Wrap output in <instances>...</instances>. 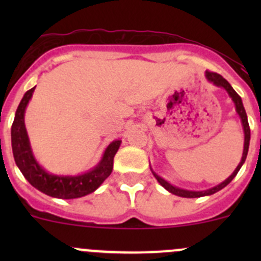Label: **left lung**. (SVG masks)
<instances>
[{
    "mask_svg": "<svg viewBox=\"0 0 261 261\" xmlns=\"http://www.w3.org/2000/svg\"><path fill=\"white\" fill-rule=\"evenodd\" d=\"M206 78H207V81L210 82V83L213 84V86L220 87V88L225 89V91L227 92L228 97H230V98L232 99L233 105H235V111H236V114L239 115V117H240L241 125H243V131H244L243 156H241V160H240V163H239L238 167H236V169L233 170L232 174H231L230 177L227 178V179H225V180L222 181V183L217 184V186L212 187V188L206 189V191H189V189H183V188H179V187L173 186V184H170L169 181H167L165 179H163L162 177H159V175H158L156 173H155L154 170H152L151 168H150V169H151V172H152V174H154V177L156 178L158 181H159L160 186L164 187V188L167 189L168 192H170V193H172V194H175V196L183 197V198H198V197L211 196V194L216 193V192H218V191H221V189H222V188H225V187L227 186V184L230 183V181L236 177V174H238V173H239V170L241 169V167H243V165H244L245 160H246L247 151H249L250 127H249V122H247L246 111H245V109H244L243 99H241V97L239 96L238 93H236L235 89H233L232 87H231V84L228 83V82L226 81L225 78L222 77V75L217 74V73L206 72Z\"/></svg>",
    "mask_w": 261,
    "mask_h": 261,
    "instance_id": "1",
    "label": "left lung"
}]
</instances>
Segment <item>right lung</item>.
I'll return each instance as SVG.
<instances>
[{"instance_id": "obj_1", "label": "right lung", "mask_w": 261, "mask_h": 261, "mask_svg": "<svg viewBox=\"0 0 261 261\" xmlns=\"http://www.w3.org/2000/svg\"><path fill=\"white\" fill-rule=\"evenodd\" d=\"M36 86L23 94L18 105L11 127V146L15 163L26 180L46 196L60 199H74L93 193L114 169V158L121 145V140L109 144L101 160L92 169L77 175L53 174L44 169L33 154L25 126V111Z\"/></svg>"}]
</instances>
